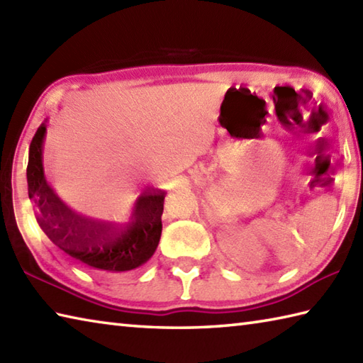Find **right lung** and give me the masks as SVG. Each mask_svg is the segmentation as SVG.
I'll use <instances>...</instances> for the list:
<instances>
[{
  "mask_svg": "<svg viewBox=\"0 0 363 363\" xmlns=\"http://www.w3.org/2000/svg\"><path fill=\"white\" fill-rule=\"evenodd\" d=\"M47 125L42 123L30 145L26 181L28 195L39 208V226L60 248L83 266L99 271L127 272L137 269L157 250L162 234V214L165 191L154 190L141 195L132 214L121 226L96 223L64 204L50 187L44 174V140Z\"/></svg>",
  "mask_w": 363,
  "mask_h": 363,
  "instance_id": "add662e5",
  "label": "right lung"
}]
</instances>
